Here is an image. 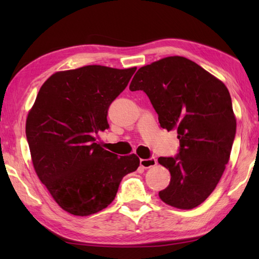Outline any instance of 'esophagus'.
Segmentation results:
<instances>
[{"instance_id":"1","label":"esophagus","mask_w":259,"mask_h":259,"mask_svg":"<svg viewBox=\"0 0 259 259\" xmlns=\"http://www.w3.org/2000/svg\"><path fill=\"white\" fill-rule=\"evenodd\" d=\"M157 164V160L156 158H149V159H140V166L142 168H150V167H153L156 166Z\"/></svg>"}]
</instances>
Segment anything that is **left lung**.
Returning <instances> with one entry per match:
<instances>
[{
    "mask_svg": "<svg viewBox=\"0 0 259 259\" xmlns=\"http://www.w3.org/2000/svg\"><path fill=\"white\" fill-rule=\"evenodd\" d=\"M129 89L145 91L160 125L178 134V155L158 159L171 175L160 199L179 209L199 206L221 180L235 139L226 85L191 60L175 56L140 68Z\"/></svg>",
    "mask_w": 259,
    "mask_h": 259,
    "instance_id": "left-lung-1",
    "label": "left lung"
}]
</instances>
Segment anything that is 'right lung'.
I'll return each mask as SVG.
<instances>
[{"instance_id": "1", "label": "right lung", "mask_w": 259, "mask_h": 259, "mask_svg": "<svg viewBox=\"0 0 259 259\" xmlns=\"http://www.w3.org/2000/svg\"><path fill=\"white\" fill-rule=\"evenodd\" d=\"M136 70L85 65L59 71L42 84L27 114L25 134L37 177L74 216L108 207L122 178L139 167L135 153L118 157L95 142V135L109 128V106Z\"/></svg>"}]
</instances>
